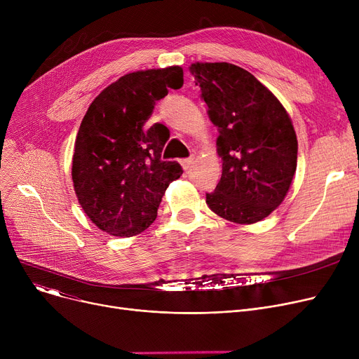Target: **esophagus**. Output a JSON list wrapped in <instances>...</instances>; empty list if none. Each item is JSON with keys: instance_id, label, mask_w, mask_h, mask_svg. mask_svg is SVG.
I'll return each mask as SVG.
<instances>
[{"instance_id": "1", "label": "esophagus", "mask_w": 359, "mask_h": 359, "mask_svg": "<svg viewBox=\"0 0 359 359\" xmlns=\"http://www.w3.org/2000/svg\"><path fill=\"white\" fill-rule=\"evenodd\" d=\"M194 163H195V158H194V157L182 160V165H183V168H184V170H189V168L192 167V164H194Z\"/></svg>"}]
</instances>
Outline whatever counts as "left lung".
I'll return each mask as SVG.
<instances>
[{"label":"left lung","instance_id":"left-lung-1","mask_svg":"<svg viewBox=\"0 0 359 359\" xmlns=\"http://www.w3.org/2000/svg\"><path fill=\"white\" fill-rule=\"evenodd\" d=\"M191 72L218 128L222 175L206 203L237 224L266 218L287 196L298 142L287 110L255 75L229 62H196Z\"/></svg>","mask_w":359,"mask_h":359}]
</instances>
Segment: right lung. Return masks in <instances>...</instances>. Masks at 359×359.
I'll return each mask as SVG.
<instances>
[{
  "instance_id": "add662e5",
  "label": "right lung",
  "mask_w": 359,
  "mask_h": 359,
  "mask_svg": "<svg viewBox=\"0 0 359 359\" xmlns=\"http://www.w3.org/2000/svg\"><path fill=\"white\" fill-rule=\"evenodd\" d=\"M183 86V69L130 72L93 100L72 156V182L81 208L102 231L118 237L142 233L157 218L161 198L183 170L163 161L165 126L145 129L157 100Z\"/></svg>"
}]
</instances>
